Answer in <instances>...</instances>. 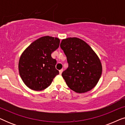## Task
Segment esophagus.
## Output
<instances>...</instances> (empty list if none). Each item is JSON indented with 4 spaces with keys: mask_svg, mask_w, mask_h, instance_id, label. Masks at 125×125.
Segmentation results:
<instances>
[{
    "mask_svg": "<svg viewBox=\"0 0 125 125\" xmlns=\"http://www.w3.org/2000/svg\"><path fill=\"white\" fill-rule=\"evenodd\" d=\"M62 71H63V69H60L59 71V73H60V74H61V73H62Z\"/></svg>",
    "mask_w": 125,
    "mask_h": 125,
    "instance_id": "esophagus-1",
    "label": "esophagus"
}]
</instances>
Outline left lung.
<instances>
[{
  "instance_id": "left-lung-1",
  "label": "left lung",
  "mask_w": 125,
  "mask_h": 125,
  "mask_svg": "<svg viewBox=\"0 0 125 125\" xmlns=\"http://www.w3.org/2000/svg\"><path fill=\"white\" fill-rule=\"evenodd\" d=\"M60 47L68 62V68L62 73L68 86L78 93L90 91L101 76L98 56L86 42L77 37L63 39Z\"/></svg>"
}]
</instances>
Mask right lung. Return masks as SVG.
Here are the masks:
<instances>
[{
	"mask_svg": "<svg viewBox=\"0 0 125 125\" xmlns=\"http://www.w3.org/2000/svg\"><path fill=\"white\" fill-rule=\"evenodd\" d=\"M59 44V38L46 36L32 42L22 53L19 71L24 83L31 89H45L59 74L55 66L57 61L51 56Z\"/></svg>",
	"mask_w": 125,
	"mask_h": 125,
	"instance_id": "right-lung-1",
	"label": "right lung"
}]
</instances>
